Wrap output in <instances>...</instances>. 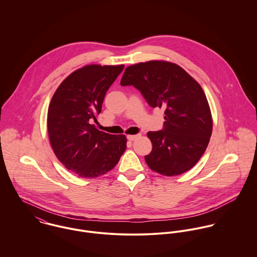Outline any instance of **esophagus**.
I'll return each mask as SVG.
<instances>
[{"label":"esophagus","mask_w":257,"mask_h":257,"mask_svg":"<svg viewBox=\"0 0 257 257\" xmlns=\"http://www.w3.org/2000/svg\"><path fill=\"white\" fill-rule=\"evenodd\" d=\"M139 137H140V135H130V136H127L126 138H127V140H128L130 142H133V141L137 140Z\"/></svg>","instance_id":"34e87169"}]
</instances>
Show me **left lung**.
<instances>
[{
    "label": "left lung",
    "instance_id": "obj_1",
    "mask_svg": "<svg viewBox=\"0 0 257 257\" xmlns=\"http://www.w3.org/2000/svg\"><path fill=\"white\" fill-rule=\"evenodd\" d=\"M120 85H133L150 107L164 110L162 131L147 133L152 144L145 156L149 168L175 176L194 167L213 130L210 106L200 84L175 63L152 60L126 67Z\"/></svg>",
    "mask_w": 257,
    "mask_h": 257
}]
</instances>
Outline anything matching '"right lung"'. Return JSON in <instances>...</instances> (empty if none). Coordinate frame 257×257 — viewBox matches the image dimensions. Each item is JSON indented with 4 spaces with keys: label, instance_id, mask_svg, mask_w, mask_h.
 <instances>
[{
    "label": "right lung",
    "instance_id": "add662e5",
    "mask_svg": "<svg viewBox=\"0 0 257 257\" xmlns=\"http://www.w3.org/2000/svg\"><path fill=\"white\" fill-rule=\"evenodd\" d=\"M123 65L84 66L70 74L55 91L47 112V132L58 160L84 178L106 174L126 148L123 135L96 128L105 95Z\"/></svg>",
    "mask_w": 257,
    "mask_h": 257
}]
</instances>
